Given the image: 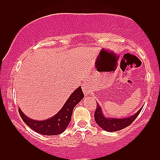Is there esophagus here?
I'll use <instances>...</instances> for the list:
<instances>
[{"label": "esophagus", "mask_w": 160, "mask_h": 160, "mask_svg": "<svg viewBox=\"0 0 160 160\" xmlns=\"http://www.w3.org/2000/svg\"><path fill=\"white\" fill-rule=\"evenodd\" d=\"M82 90H83V93H84V94L86 95V96H87L89 93V91L87 90V89L86 88V87H85V86H82Z\"/></svg>", "instance_id": "34e87169"}]
</instances>
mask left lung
Here are the masks:
<instances>
[{"mask_svg": "<svg viewBox=\"0 0 160 160\" xmlns=\"http://www.w3.org/2000/svg\"><path fill=\"white\" fill-rule=\"evenodd\" d=\"M142 108L138 110L135 115L124 118H106L102 112L101 107L97 103V108L94 112V118L99 126L108 132H116L126 128L138 116Z\"/></svg>", "mask_w": 160, "mask_h": 160, "instance_id": "8db88e82", "label": "left lung"}]
</instances>
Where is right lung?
Listing matches in <instances>:
<instances>
[{
	"mask_svg": "<svg viewBox=\"0 0 160 160\" xmlns=\"http://www.w3.org/2000/svg\"><path fill=\"white\" fill-rule=\"evenodd\" d=\"M84 97L81 87H78L70 95L63 107L56 115L44 121H36L24 115L20 108L19 113L22 121L30 128L44 135H56L62 133L67 129L71 121L74 108Z\"/></svg>",
	"mask_w": 160,
	"mask_h": 160,
	"instance_id": "1",
	"label": "right lung"
}]
</instances>
